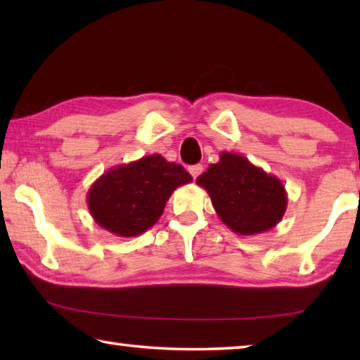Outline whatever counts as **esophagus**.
<instances>
[{
    "label": "esophagus",
    "mask_w": 360,
    "mask_h": 360,
    "mask_svg": "<svg viewBox=\"0 0 360 360\" xmlns=\"http://www.w3.org/2000/svg\"><path fill=\"white\" fill-rule=\"evenodd\" d=\"M188 173L192 174L193 179H197L198 176L203 173V165H192V167H188Z\"/></svg>",
    "instance_id": "obj_1"
}]
</instances>
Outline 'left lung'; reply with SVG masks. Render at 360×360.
I'll use <instances>...</instances> for the list:
<instances>
[{
    "label": "left lung",
    "instance_id": "8db88e82",
    "mask_svg": "<svg viewBox=\"0 0 360 360\" xmlns=\"http://www.w3.org/2000/svg\"><path fill=\"white\" fill-rule=\"evenodd\" d=\"M197 184L208 192L219 219L243 236L273 229L288 208L283 182L233 152H221Z\"/></svg>",
    "mask_w": 360,
    "mask_h": 360
}]
</instances>
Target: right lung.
Listing matches in <instances>:
<instances>
[{
  "instance_id": "1",
  "label": "right lung",
  "mask_w": 360,
  "mask_h": 360,
  "mask_svg": "<svg viewBox=\"0 0 360 360\" xmlns=\"http://www.w3.org/2000/svg\"><path fill=\"white\" fill-rule=\"evenodd\" d=\"M191 181L182 165L148 155L103 173L89 188L87 206L100 227L125 238L136 236L160 219L176 188Z\"/></svg>"
}]
</instances>
